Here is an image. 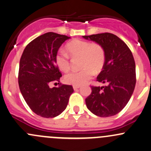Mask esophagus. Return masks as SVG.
I'll use <instances>...</instances> for the list:
<instances>
[{
	"label": "esophagus",
	"mask_w": 151,
	"mask_h": 151,
	"mask_svg": "<svg viewBox=\"0 0 151 151\" xmlns=\"http://www.w3.org/2000/svg\"><path fill=\"white\" fill-rule=\"evenodd\" d=\"M73 89L75 90V91H76V90L80 88V86H73Z\"/></svg>",
	"instance_id": "1"
}]
</instances>
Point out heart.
<instances>
[{
	"instance_id": "obj_1",
	"label": "heart",
	"mask_w": 151,
	"mask_h": 151,
	"mask_svg": "<svg viewBox=\"0 0 151 151\" xmlns=\"http://www.w3.org/2000/svg\"><path fill=\"white\" fill-rule=\"evenodd\" d=\"M68 55L72 58H81V67L83 68L78 72L72 71L64 76V81L68 84L81 86L91 78L93 73L101 72L106 62V52L101 45L76 39L65 46ZM55 63L62 71L70 69L68 56L64 52L59 51L55 55Z\"/></svg>"
}]
</instances>
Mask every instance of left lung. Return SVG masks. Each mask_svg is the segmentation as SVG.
Returning <instances> with one entry per match:
<instances>
[{"instance_id": "1", "label": "left lung", "mask_w": 151, "mask_h": 151, "mask_svg": "<svg viewBox=\"0 0 151 151\" xmlns=\"http://www.w3.org/2000/svg\"><path fill=\"white\" fill-rule=\"evenodd\" d=\"M86 40L100 44L106 52V62L97 81L106 86H91L86 99L91 113L100 117L115 116L124 108L135 86V64L131 51L121 39L110 33L83 35Z\"/></svg>"}]
</instances>
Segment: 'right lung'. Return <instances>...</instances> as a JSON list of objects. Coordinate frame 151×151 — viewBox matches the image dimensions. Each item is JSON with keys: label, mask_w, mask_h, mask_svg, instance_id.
I'll return each mask as SVG.
<instances>
[{"label": "right lung", "mask_w": 151, "mask_h": 151, "mask_svg": "<svg viewBox=\"0 0 151 151\" xmlns=\"http://www.w3.org/2000/svg\"><path fill=\"white\" fill-rule=\"evenodd\" d=\"M70 37L48 32L27 45L19 65L18 84L22 96L30 109L43 118H54L67 107L72 86L50 88L62 75L55 63L59 48Z\"/></svg>", "instance_id": "add662e5"}]
</instances>
